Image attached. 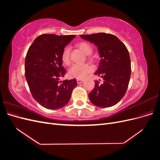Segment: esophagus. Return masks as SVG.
Segmentation results:
<instances>
[{"mask_svg":"<svg viewBox=\"0 0 160 160\" xmlns=\"http://www.w3.org/2000/svg\"><path fill=\"white\" fill-rule=\"evenodd\" d=\"M77 83H78V84L81 83H83V79H77Z\"/></svg>","mask_w":160,"mask_h":160,"instance_id":"1","label":"esophagus"}]
</instances>
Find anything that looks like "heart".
<instances>
[{"mask_svg": "<svg viewBox=\"0 0 160 160\" xmlns=\"http://www.w3.org/2000/svg\"><path fill=\"white\" fill-rule=\"evenodd\" d=\"M77 47L83 51L86 55L91 54L93 51V48L89 43L81 41L77 44ZM88 59L90 60H93V59L91 57L89 56ZM61 60L62 62L66 65H68L70 63V49L69 47H65L61 53ZM93 71V68L88 64H75L72 65L69 71V75L71 77H74L76 79H82L88 74L91 73Z\"/></svg>", "mask_w": 160, "mask_h": 160, "instance_id": "1", "label": "heart"}]
</instances>
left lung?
Returning <instances> with one entry per match:
<instances>
[{
  "label": "left lung",
  "instance_id": "1",
  "mask_svg": "<svg viewBox=\"0 0 160 160\" xmlns=\"http://www.w3.org/2000/svg\"><path fill=\"white\" fill-rule=\"evenodd\" d=\"M81 37L98 47L101 57L95 75L101 77L102 82L95 81L89 98L98 107L115 105L126 93L131 76V61L127 47L117 37L109 33L99 32Z\"/></svg>",
  "mask_w": 160,
  "mask_h": 160
}]
</instances>
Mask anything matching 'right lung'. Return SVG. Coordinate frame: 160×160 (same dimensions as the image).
Returning <instances> with one entry per match:
<instances>
[{
    "label": "right lung",
    "instance_id": "right-lung-1",
    "mask_svg": "<svg viewBox=\"0 0 160 160\" xmlns=\"http://www.w3.org/2000/svg\"><path fill=\"white\" fill-rule=\"evenodd\" d=\"M75 37L43 34L28 48L25 62L28 88L32 98L48 109L66 105L77 85L75 79L59 81L66 73L62 66V51Z\"/></svg>",
    "mask_w": 160,
    "mask_h": 160
}]
</instances>
